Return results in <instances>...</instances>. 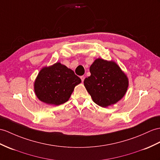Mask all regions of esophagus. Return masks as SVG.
<instances>
[{"mask_svg":"<svg viewBox=\"0 0 160 160\" xmlns=\"http://www.w3.org/2000/svg\"><path fill=\"white\" fill-rule=\"evenodd\" d=\"M80 78H81V81H82V82H83V81H84V79H85V77H84V76H81Z\"/></svg>","mask_w":160,"mask_h":160,"instance_id":"34e87169","label":"esophagus"}]
</instances>
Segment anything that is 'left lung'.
Returning <instances> with one entry per match:
<instances>
[{
    "instance_id": "8db88e82",
    "label": "left lung",
    "mask_w": 160,
    "mask_h": 160,
    "mask_svg": "<svg viewBox=\"0 0 160 160\" xmlns=\"http://www.w3.org/2000/svg\"><path fill=\"white\" fill-rule=\"evenodd\" d=\"M89 71L91 75L85 78L83 83L93 102L100 107L113 105L125 96L129 81L115 61L97 58Z\"/></svg>"
}]
</instances>
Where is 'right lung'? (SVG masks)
I'll return each instance as SVG.
<instances>
[{"label": "right lung", "mask_w": 160, "mask_h": 160, "mask_svg": "<svg viewBox=\"0 0 160 160\" xmlns=\"http://www.w3.org/2000/svg\"><path fill=\"white\" fill-rule=\"evenodd\" d=\"M81 82L71 68L60 62L41 68L34 83L35 95L47 104L58 106L67 102Z\"/></svg>", "instance_id": "add662e5"}]
</instances>
